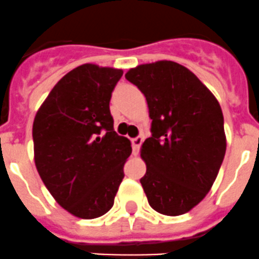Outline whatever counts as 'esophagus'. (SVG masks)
<instances>
[{
  "label": "esophagus",
  "instance_id": "34e87169",
  "mask_svg": "<svg viewBox=\"0 0 259 259\" xmlns=\"http://www.w3.org/2000/svg\"><path fill=\"white\" fill-rule=\"evenodd\" d=\"M142 143H143V138L142 137H135V138L132 139L133 152H134V155H137L139 152V148H141Z\"/></svg>",
  "mask_w": 259,
  "mask_h": 259
}]
</instances>
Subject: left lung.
<instances>
[{
    "label": "left lung",
    "instance_id": "obj_1",
    "mask_svg": "<svg viewBox=\"0 0 259 259\" xmlns=\"http://www.w3.org/2000/svg\"><path fill=\"white\" fill-rule=\"evenodd\" d=\"M146 97L151 135L142 144L141 178L151 208L181 215L210 191L226 153L223 113L210 90L186 67L160 60L125 74Z\"/></svg>",
    "mask_w": 259,
    "mask_h": 259
}]
</instances>
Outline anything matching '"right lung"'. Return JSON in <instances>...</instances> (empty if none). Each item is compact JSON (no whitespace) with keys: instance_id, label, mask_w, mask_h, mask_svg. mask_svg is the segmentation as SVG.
Returning a JSON list of instances; mask_svg holds the SVG:
<instances>
[{"instance_id":"1","label":"right lung","mask_w":259,"mask_h":259,"mask_svg":"<svg viewBox=\"0 0 259 259\" xmlns=\"http://www.w3.org/2000/svg\"><path fill=\"white\" fill-rule=\"evenodd\" d=\"M122 69L82 64L60 78L33 121L34 164L58 204L93 220L113 206L132 153L109 101Z\"/></svg>"}]
</instances>
